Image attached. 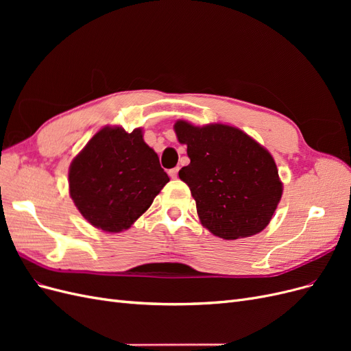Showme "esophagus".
Instances as JSON below:
<instances>
[{
	"label": "esophagus",
	"instance_id": "esophagus-1",
	"mask_svg": "<svg viewBox=\"0 0 351 351\" xmlns=\"http://www.w3.org/2000/svg\"><path fill=\"white\" fill-rule=\"evenodd\" d=\"M178 167H176V168H173V169H169V171H168V174H169V177H171V178H177L178 177Z\"/></svg>",
	"mask_w": 351,
	"mask_h": 351
}]
</instances>
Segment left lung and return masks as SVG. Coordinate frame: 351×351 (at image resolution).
Wrapping results in <instances>:
<instances>
[{
  "mask_svg": "<svg viewBox=\"0 0 351 351\" xmlns=\"http://www.w3.org/2000/svg\"><path fill=\"white\" fill-rule=\"evenodd\" d=\"M190 164L178 171L196 200L202 226L224 240L258 234L277 209L282 183L272 155L237 127L174 124Z\"/></svg>",
  "mask_w": 351,
  "mask_h": 351,
  "instance_id": "1",
  "label": "left lung"
}]
</instances>
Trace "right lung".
Returning <instances> with one entry per match:
<instances>
[{"mask_svg":"<svg viewBox=\"0 0 351 351\" xmlns=\"http://www.w3.org/2000/svg\"><path fill=\"white\" fill-rule=\"evenodd\" d=\"M169 182L142 129H101L73 159L69 190L83 218L107 232L129 228Z\"/></svg>","mask_w":351,"mask_h":351,"instance_id":"obj_1","label":"right lung"}]
</instances>
